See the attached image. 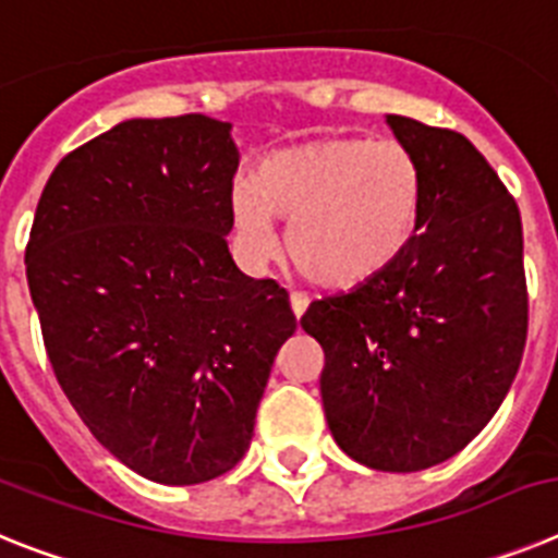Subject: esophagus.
<instances>
[{"mask_svg":"<svg viewBox=\"0 0 558 558\" xmlns=\"http://www.w3.org/2000/svg\"><path fill=\"white\" fill-rule=\"evenodd\" d=\"M289 303H292L294 317H303V314H306V308H308V294L292 292V294H289Z\"/></svg>","mask_w":558,"mask_h":558,"instance_id":"1","label":"esophagus"}]
</instances>
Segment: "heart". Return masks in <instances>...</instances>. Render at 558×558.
I'll list each match as a JSON object with an SVG mask.
<instances>
[{"mask_svg":"<svg viewBox=\"0 0 558 558\" xmlns=\"http://www.w3.org/2000/svg\"><path fill=\"white\" fill-rule=\"evenodd\" d=\"M424 171L401 140L323 137L289 145L232 191V221L252 258H272L289 225V255L312 283L351 289L393 264L413 241Z\"/></svg>","mask_w":558,"mask_h":558,"instance_id":"heart-1","label":"heart"}]
</instances>
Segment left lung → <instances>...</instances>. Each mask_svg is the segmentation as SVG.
<instances>
[{"mask_svg": "<svg viewBox=\"0 0 558 558\" xmlns=\"http://www.w3.org/2000/svg\"><path fill=\"white\" fill-rule=\"evenodd\" d=\"M424 171L418 232L393 264L300 317L323 345L319 393L345 454L418 472L492 421L520 371L527 286L520 207L452 129L387 118Z\"/></svg>", "mask_w": 558, "mask_h": 558, "instance_id": "1", "label": "left lung"}]
</instances>
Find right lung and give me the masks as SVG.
Listing matches in <instances>:
<instances>
[{"label":"right lung","mask_w":558,"mask_h":558,"mask_svg":"<svg viewBox=\"0 0 558 558\" xmlns=\"http://www.w3.org/2000/svg\"><path fill=\"white\" fill-rule=\"evenodd\" d=\"M230 123L125 120L66 154L24 252L56 379L89 433L165 486L230 472L298 328L230 250Z\"/></svg>","instance_id":"1"}]
</instances>
